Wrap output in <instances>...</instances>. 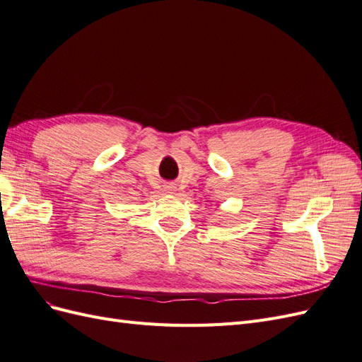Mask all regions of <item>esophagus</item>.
<instances>
[{"label":"esophagus","instance_id":"esophagus-1","mask_svg":"<svg viewBox=\"0 0 362 362\" xmlns=\"http://www.w3.org/2000/svg\"><path fill=\"white\" fill-rule=\"evenodd\" d=\"M175 189H177V187H175V185H173V184H166V185H164V190H166V192H169V193L175 192Z\"/></svg>","mask_w":362,"mask_h":362}]
</instances>
